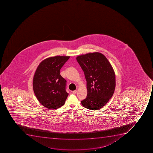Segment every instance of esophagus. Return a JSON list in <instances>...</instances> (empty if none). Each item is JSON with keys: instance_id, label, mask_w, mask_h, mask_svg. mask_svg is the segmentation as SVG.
<instances>
[{"instance_id": "esophagus-1", "label": "esophagus", "mask_w": 153, "mask_h": 153, "mask_svg": "<svg viewBox=\"0 0 153 153\" xmlns=\"http://www.w3.org/2000/svg\"><path fill=\"white\" fill-rule=\"evenodd\" d=\"M77 92V90H75V91H73L72 92L73 93V94H76V93Z\"/></svg>"}]
</instances>
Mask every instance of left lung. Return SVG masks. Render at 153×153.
Masks as SVG:
<instances>
[{
    "label": "left lung",
    "mask_w": 153,
    "mask_h": 153,
    "mask_svg": "<svg viewBox=\"0 0 153 153\" xmlns=\"http://www.w3.org/2000/svg\"><path fill=\"white\" fill-rule=\"evenodd\" d=\"M87 81V95L82 100L84 107L100 109L109 101L115 91V72L107 58L99 52L87 53L76 58Z\"/></svg>",
    "instance_id": "1"
}]
</instances>
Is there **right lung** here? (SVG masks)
<instances>
[{
	"instance_id": "1",
	"label": "right lung",
	"mask_w": 153,
	"mask_h": 153,
	"mask_svg": "<svg viewBox=\"0 0 153 153\" xmlns=\"http://www.w3.org/2000/svg\"><path fill=\"white\" fill-rule=\"evenodd\" d=\"M70 56H56L44 59L37 67L33 80L34 92L40 103L49 109L61 107L68 93L66 80L60 75L61 68Z\"/></svg>"
}]
</instances>
